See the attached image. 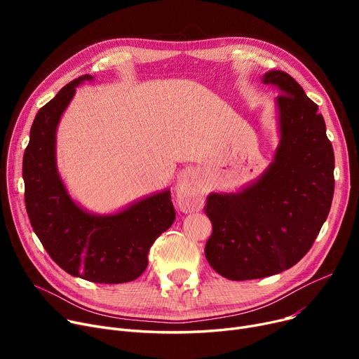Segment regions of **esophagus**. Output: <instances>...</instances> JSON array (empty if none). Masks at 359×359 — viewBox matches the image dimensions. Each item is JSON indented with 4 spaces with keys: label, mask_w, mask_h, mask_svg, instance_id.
I'll list each match as a JSON object with an SVG mask.
<instances>
[{
    "label": "esophagus",
    "mask_w": 359,
    "mask_h": 359,
    "mask_svg": "<svg viewBox=\"0 0 359 359\" xmlns=\"http://www.w3.org/2000/svg\"><path fill=\"white\" fill-rule=\"evenodd\" d=\"M179 208L183 212H196L203 206V192L192 173H183L176 183Z\"/></svg>",
    "instance_id": "obj_1"
}]
</instances>
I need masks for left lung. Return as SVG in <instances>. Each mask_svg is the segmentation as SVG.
Wrapping results in <instances>:
<instances>
[{
  "mask_svg": "<svg viewBox=\"0 0 359 359\" xmlns=\"http://www.w3.org/2000/svg\"><path fill=\"white\" fill-rule=\"evenodd\" d=\"M275 86L279 144L266 172L236 194H210L212 222L205 256L231 280L266 278L306 256L325 224L334 191V154L318 106L290 74L268 71Z\"/></svg>",
  "mask_w": 359,
  "mask_h": 359,
  "instance_id": "left-lung-1",
  "label": "left lung"
}]
</instances>
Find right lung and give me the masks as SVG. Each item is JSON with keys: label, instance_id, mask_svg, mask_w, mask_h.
Instances as JSON below:
<instances>
[{"label": "right lung", "instance_id": "add662e5", "mask_svg": "<svg viewBox=\"0 0 359 359\" xmlns=\"http://www.w3.org/2000/svg\"><path fill=\"white\" fill-rule=\"evenodd\" d=\"M84 81H93L91 75L61 88L33 121L23 157L26 210L56 265L90 282L122 284L145 271L151 246L170 229L176 212L168 189L109 215L88 212L72 201L56 168V128L75 87Z\"/></svg>", "mask_w": 359, "mask_h": 359}]
</instances>
